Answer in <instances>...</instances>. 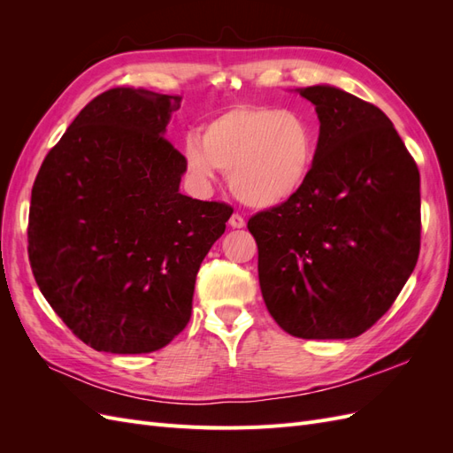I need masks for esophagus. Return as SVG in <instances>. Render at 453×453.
Listing matches in <instances>:
<instances>
[{
    "instance_id": "esophagus-1",
    "label": "esophagus",
    "mask_w": 453,
    "mask_h": 453,
    "mask_svg": "<svg viewBox=\"0 0 453 453\" xmlns=\"http://www.w3.org/2000/svg\"><path fill=\"white\" fill-rule=\"evenodd\" d=\"M228 225H230L232 228H243V226H245V221H243L242 215L234 213V215H232V217L228 219Z\"/></svg>"
}]
</instances>
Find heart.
Segmentation results:
<instances>
[{
	"instance_id": "obj_1",
	"label": "heart",
	"mask_w": 453,
	"mask_h": 453,
	"mask_svg": "<svg viewBox=\"0 0 453 453\" xmlns=\"http://www.w3.org/2000/svg\"><path fill=\"white\" fill-rule=\"evenodd\" d=\"M318 125L296 109L238 105L187 135V168L210 180L215 168L242 203L273 210L291 202L310 180L318 158Z\"/></svg>"
}]
</instances>
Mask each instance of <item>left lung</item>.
I'll return each instance as SVG.
<instances>
[{
  "instance_id": "obj_1",
  "label": "left lung",
  "mask_w": 453,
  "mask_h": 453,
  "mask_svg": "<svg viewBox=\"0 0 453 453\" xmlns=\"http://www.w3.org/2000/svg\"><path fill=\"white\" fill-rule=\"evenodd\" d=\"M319 119L306 187L253 215L258 281L296 338L363 334L399 296L419 255V172L376 105L331 85L296 90Z\"/></svg>"
}]
</instances>
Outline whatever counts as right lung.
Masks as SVG:
<instances>
[{
    "mask_svg": "<svg viewBox=\"0 0 453 453\" xmlns=\"http://www.w3.org/2000/svg\"><path fill=\"white\" fill-rule=\"evenodd\" d=\"M180 96L111 88L87 104L32 188L28 253L58 318L96 351L149 353L187 326L196 273L232 208L180 193L164 138Z\"/></svg>",
    "mask_w": 453,
    "mask_h": 453,
    "instance_id": "add662e5",
    "label": "right lung"
}]
</instances>
